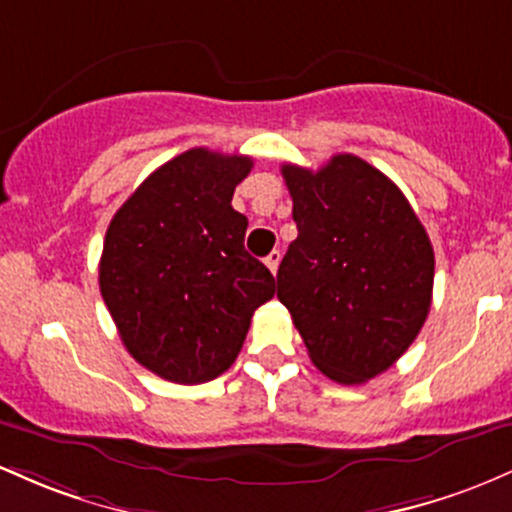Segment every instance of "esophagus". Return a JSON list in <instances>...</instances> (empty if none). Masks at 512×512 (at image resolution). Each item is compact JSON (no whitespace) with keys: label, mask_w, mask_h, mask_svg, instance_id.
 Returning a JSON list of instances; mask_svg holds the SVG:
<instances>
[{"label":"esophagus","mask_w":512,"mask_h":512,"mask_svg":"<svg viewBox=\"0 0 512 512\" xmlns=\"http://www.w3.org/2000/svg\"><path fill=\"white\" fill-rule=\"evenodd\" d=\"M280 258H283V254H280V251H271V254L266 256V266L271 268V273L275 275L278 273V266H280Z\"/></svg>","instance_id":"obj_1"}]
</instances>
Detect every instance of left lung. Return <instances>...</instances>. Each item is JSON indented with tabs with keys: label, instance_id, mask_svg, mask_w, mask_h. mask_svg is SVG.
<instances>
[{
	"label": "left lung",
	"instance_id": "obj_1",
	"mask_svg": "<svg viewBox=\"0 0 512 512\" xmlns=\"http://www.w3.org/2000/svg\"><path fill=\"white\" fill-rule=\"evenodd\" d=\"M297 239L278 268L312 363L338 384H363L416 341L433 300L426 227L380 169L336 154L319 171L283 164Z\"/></svg>",
	"mask_w": 512,
	"mask_h": 512
}]
</instances>
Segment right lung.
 <instances>
[{
  "mask_svg": "<svg viewBox=\"0 0 512 512\" xmlns=\"http://www.w3.org/2000/svg\"><path fill=\"white\" fill-rule=\"evenodd\" d=\"M254 159L193 147L159 166L120 205L99 263L103 302L123 346L179 384L220 377L237 360L275 278L244 249L232 208Z\"/></svg>",
  "mask_w": 512,
  "mask_h": 512,
  "instance_id": "right-lung-1",
  "label": "right lung"
}]
</instances>
